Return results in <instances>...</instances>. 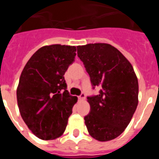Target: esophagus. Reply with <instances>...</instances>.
Wrapping results in <instances>:
<instances>
[{
    "label": "esophagus",
    "instance_id": "obj_1",
    "mask_svg": "<svg viewBox=\"0 0 159 159\" xmlns=\"http://www.w3.org/2000/svg\"><path fill=\"white\" fill-rule=\"evenodd\" d=\"M78 99H80V100H83V99H85V94L84 93L81 94V95L78 97Z\"/></svg>",
    "mask_w": 159,
    "mask_h": 159
}]
</instances>
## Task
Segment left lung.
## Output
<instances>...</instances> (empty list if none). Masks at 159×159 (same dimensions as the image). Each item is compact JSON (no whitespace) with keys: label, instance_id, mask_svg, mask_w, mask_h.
Instances as JSON below:
<instances>
[{"label":"left lung","instance_id":"1","mask_svg":"<svg viewBox=\"0 0 159 159\" xmlns=\"http://www.w3.org/2000/svg\"><path fill=\"white\" fill-rule=\"evenodd\" d=\"M92 88L99 93L88 96L91 110L84 117L90 135L101 142L117 138L128 126L138 106L139 83L127 59L111 44L77 46Z\"/></svg>","mask_w":159,"mask_h":159}]
</instances>
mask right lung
Instances as JSON below:
<instances>
[{"label": "right lung", "mask_w": 159, "mask_h": 159, "mask_svg": "<svg viewBox=\"0 0 159 159\" xmlns=\"http://www.w3.org/2000/svg\"><path fill=\"white\" fill-rule=\"evenodd\" d=\"M75 46H43L32 55L20 77L16 90L20 113L40 139L62 135L77 102V97L66 90L64 76L75 61Z\"/></svg>", "instance_id": "1"}]
</instances>
